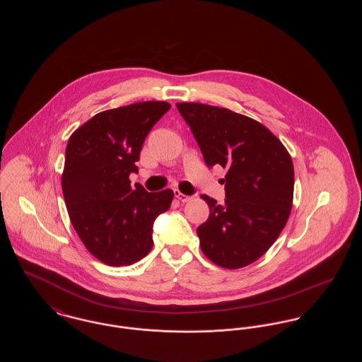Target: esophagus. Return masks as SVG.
<instances>
[{
  "mask_svg": "<svg viewBox=\"0 0 362 362\" xmlns=\"http://www.w3.org/2000/svg\"><path fill=\"white\" fill-rule=\"evenodd\" d=\"M175 198H176L177 201H180V202H189V201H191V197L183 194V192H180L179 189H175Z\"/></svg>",
  "mask_w": 362,
  "mask_h": 362,
  "instance_id": "obj_1",
  "label": "esophagus"
}]
</instances>
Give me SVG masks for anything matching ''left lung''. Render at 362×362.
I'll list each match as a JSON object with an SVG mask.
<instances>
[{"label":"left lung","mask_w":362,"mask_h":362,"mask_svg":"<svg viewBox=\"0 0 362 362\" xmlns=\"http://www.w3.org/2000/svg\"><path fill=\"white\" fill-rule=\"evenodd\" d=\"M207 167L226 168L225 202L201 195L210 214L198 226L202 252L225 269L258 260L278 239L293 205L292 157L262 123L228 108L176 103Z\"/></svg>","instance_id":"8db88e82"}]
</instances>
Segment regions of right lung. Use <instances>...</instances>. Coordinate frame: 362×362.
<instances>
[{
    "mask_svg": "<svg viewBox=\"0 0 362 362\" xmlns=\"http://www.w3.org/2000/svg\"><path fill=\"white\" fill-rule=\"evenodd\" d=\"M171 108L142 102L107 110L69 138L62 191L70 221L86 250L108 266H129L153 247V223L167 211L173 189L148 192L130 186L144 141Z\"/></svg>",
    "mask_w": 362,
    "mask_h": 362,
    "instance_id": "1",
    "label": "right lung"
}]
</instances>
